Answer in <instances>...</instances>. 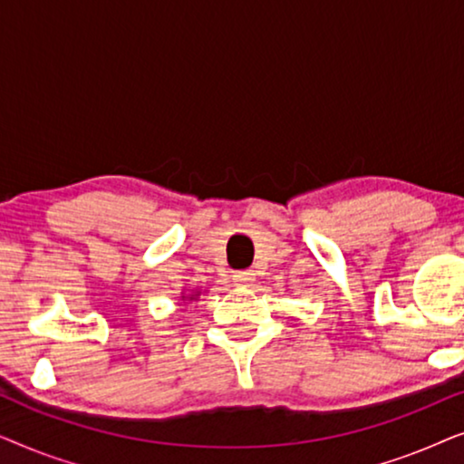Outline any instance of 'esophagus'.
Returning a JSON list of instances; mask_svg holds the SVG:
<instances>
[{
	"label": "esophagus",
	"mask_w": 464,
	"mask_h": 464,
	"mask_svg": "<svg viewBox=\"0 0 464 464\" xmlns=\"http://www.w3.org/2000/svg\"><path fill=\"white\" fill-rule=\"evenodd\" d=\"M232 281L237 287H249V285L256 281V275L251 270H238L232 275Z\"/></svg>",
	"instance_id": "obj_1"
}]
</instances>
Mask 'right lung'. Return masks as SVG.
<instances>
[{
	"instance_id": "obj_1",
	"label": "right lung",
	"mask_w": 464,
	"mask_h": 464,
	"mask_svg": "<svg viewBox=\"0 0 464 464\" xmlns=\"http://www.w3.org/2000/svg\"><path fill=\"white\" fill-rule=\"evenodd\" d=\"M200 294H202V291H192V294H181V300L183 302H194V300H198Z\"/></svg>"
}]
</instances>
